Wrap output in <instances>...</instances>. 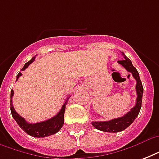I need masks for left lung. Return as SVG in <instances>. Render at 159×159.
<instances>
[{"label":"left lung","instance_id":"left-lung-1","mask_svg":"<svg viewBox=\"0 0 159 159\" xmlns=\"http://www.w3.org/2000/svg\"><path fill=\"white\" fill-rule=\"evenodd\" d=\"M125 59L120 60L118 62L121 64L129 72H130L134 78L136 80V93H137V98H136V104L131 109L130 111L125 114L122 117L113 119L109 121H94L92 122V125L95 128L99 130L104 131V132H109V133H117L125 129L127 127L130 125L138 116L141 109L142 105V97H143V88L141 80L139 78V74L135 67H134L131 60L126 57L125 53H122Z\"/></svg>","mask_w":159,"mask_h":159}]
</instances>
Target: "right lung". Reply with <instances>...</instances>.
I'll use <instances>...</instances> for the list:
<instances>
[{"instance_id":"obj_1","label":"right lung","mask_w":159,"mask_h":159,"mask_svg":"<svg viewBox=\"0 0 159 159\" xmlns=\"http://www.w3.org/2000/svg\"><path fill=\"white\" fill-rule=\"evenodd\" d=\"M34 59H35V57H32L29 62H26L25 64V66L23 67V68L21 69V71H24L25 68H27V67H29V65L30 64V63H32V62L34 61ZM21 75H22V73H21V72H19L18 75H17V77H16V81L18 80V78L20 77ZM13 95L14 91L13 90H11V115L13 116V118L16 120V121L17 122L19 126H20L26 134H28L29 135L33 136V137H37V138H43V137H47V136L54 134L57 133V132L61 129V128H62V125H63V123H64V119H63V117H64L66 105H67V102L70 97H67V100L65 101V102L63 103V105H62V108H61L60 111L56 115V116L52 117L51 119H48L47 120L42 121V122L30 124L15 111L13 105H12V97H13Z\"/></svg>"}]
</instances>
